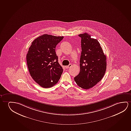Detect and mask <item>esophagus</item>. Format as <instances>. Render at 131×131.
I'll return each instance as SVG.
<instances>
[{
    "label": "esophagus",
    "mask_w": 131,
    "mask_h": 131,
    "mask_svg": "<svg viewBox=\"0 0 131 131\" xmlns=\"http://www.w3.org/2000/svg\"><path fill=\"white\" fill-rule=\"evenodd\" d=\"M72 66V64H69L68 65V66H65V68H66V69H68V68H71Z\"/></svg>",
    "instance_id": "obj_1"
}]
</instances>
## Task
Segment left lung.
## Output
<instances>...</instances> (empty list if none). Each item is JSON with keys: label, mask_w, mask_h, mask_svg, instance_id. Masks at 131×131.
<instances>
[{"label": "left lung", "mask_w": 131, "mask_h": 131, "mask_svg": "<svg viewBox=\"0 0 131 131\" xmlns=\"http://www.w3.org/2000/svg\"><path fill=\"white\" fill-rule=\"evenodd\" d=\"M82 52L80 71L74 81L79 87L89 89L100 82L106 71V57L98 40L87 33L79 35Z\"/></svg>", "instance_id": "left-lung-1"}]
</instances>
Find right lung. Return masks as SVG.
Instances as JSON below:
<instances>
[{"label":"right lung","instance_id":"1","mask_svg":"<svg viewBox=\"0 0 131 131\" xmlns=\"http://www.w3.org/2000/svg\"><path fill=\"white\" fill-rule=\"evenodd\" d=\"M63 36L44 34L32 42L27 54V67L33 79L43 88L55 85L63 69L58 62L55 47Z\"/></svg>","mask_w":131,"mask_h":131}]
</instances>
